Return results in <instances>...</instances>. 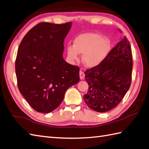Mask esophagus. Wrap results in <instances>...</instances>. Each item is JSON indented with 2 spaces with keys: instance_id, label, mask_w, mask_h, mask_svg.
<instances>
[{
  "instance_id": "34e87169",
  "label": "esophagus",
  "mask_w": 149,
  "mask_h": 149,
  "mask_svg": "<svg viewBox=\"0 0 149 149\" xmlns=\"http://www.w3.org/2000/svg\"><path fill=\"white\" fill-rule=\"evenodd\" d=\"M79 77L81 79H84V73L83 71H80L79 72Z\"/></svg>"
}]
</instances>
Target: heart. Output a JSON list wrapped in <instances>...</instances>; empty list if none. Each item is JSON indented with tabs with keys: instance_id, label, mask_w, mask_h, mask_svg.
<instances>
[{
	"instance_id": "obj_1",
	"label": "heart",
	"mask_w": 149,
	"mask_h": 149,
	"mask_svg": "<svg viewBox=\"0 0 149 149\" xmlns=\"http://www.w3.org/2000/svg\"><path fill=\"white\" fill-rule=\"evenodd\" d=\"M111 49V42L100 33L87 32L75 38L74 45L66 47L67 57L71 61L79 60L83 54L82 61L89 68H94L103 62Z\"/></svg>"
}]
</instances>
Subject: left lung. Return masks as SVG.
<instances>
[{
	"instance_id": "1",
	"label": "left lung",
	"mask_w": 149,
	"mask_h": 149,
	"mask_svg": "<svg viewBox=\"0 0 149 149\" xmlns=\"http://www.w3.org/2000/svg\"><path fill=\"white\" fill-rule=\"evenodd\" d=\"M132 69V49L125 36L103 63L84 73L89 85L88 92L83 96L86 104L98 112L116 107L130 88Z\"/></svg>"
}]
</instances>
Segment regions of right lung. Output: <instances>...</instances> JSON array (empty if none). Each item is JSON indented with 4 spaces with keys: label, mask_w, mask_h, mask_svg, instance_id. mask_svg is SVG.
Wrapping results in <instances>:
<instances>
[{
    "label": "right lung",
    "mask_w": 149,
    "mask_h": 149,
    "mask_svg": "<svg viewBox=\"0 0 149 149\" xmlns=\"http://www.w3.org/2000/svg\"><path fill=\"white\" fill-rule=\"evenodd\" d=\"M72 22H41L23 38L17 52L15 73L20 92L38 112L56 109L68 88L79 81V68L64 60V40Z\"/></svg>",
    "instance_id": "right-lung-1"
}]
</instances>
